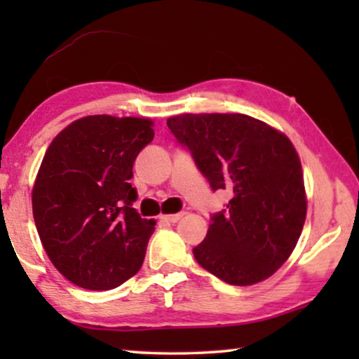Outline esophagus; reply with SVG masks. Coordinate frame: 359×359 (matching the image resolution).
I'll return each instance as SVG.
<instances>
[{
  "label": "esophagus",
  "mask_w": 359,
  "mask_h": 359,
  "mask_svg": "<svg viewBox=\"0 0 359 359\" xmlns=\"http://www.w3.org/2000/svg\"><path fill=\"white\" fill-rule=\"evenodd\" d=\"M184 215V212H178V214H171V215H163V217H161V220H165V222H168V224H175V222H178V220L183 217Z\"/></svg>",
  "instance_id": "34e87169"
}]
</instances>
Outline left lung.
Wrapping results in <instances>:
<instances>
[{
	"label": "left lung",
	"mask_w": 359,
	"mask_h": 359,
	"mask_svg": "<svg viewBox=\"0 0 359 359\" xmlns=\"http://www.w3.org/2000/svg\"><path fill=\"white\" fill-rule=\"evenodd\" d=\"M166 126L188 150L210 189L232 199L210 215L193 248L201 266L222 281L250 286L289 258L306 220L301 160L281 132L245 114H181Z\"/></svg>",
	"instance_id": "obj_1"
}]
</instances>
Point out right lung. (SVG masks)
I'll return each instance as SVG.
<instances>
[{"instance_id": "obj_1", "label": "right lung", "mask_w": 359, "mask_h": 359, "mask_svg": "<svg viewBox=\"0 0 359 359\" xmlns=\"http://www.w3.org/2000/svg\"><path fill=\"white\" fill-rule=\"evenodd\" d=\"M151 121L88 116L58 134L32 189L39 237L58 271L76 286L109 291L144 263L155 220L134 208L132 166L154 140Z\"/></svg>"}]
</instances>
